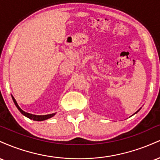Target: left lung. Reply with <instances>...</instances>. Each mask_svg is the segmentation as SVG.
Returning <instances> with one entry per match:
<instances>
[{"instance_id":"1","label":"left lung","mask_w":160,"mask_h":160,"mask_svg":"<svg viewBox=\"0 0 160 160\" xmlns=\"http://www.w3.org/2000/svg\"><path fill=\"white\" fill-rule=\"evenodd\" d=\"M140 109H141V108H140ZM140 109H139V110H138V111H137L136 112H135V113H134V114H135V113H138V112L139 111H140Z\"/></svg>"}]
</instances>
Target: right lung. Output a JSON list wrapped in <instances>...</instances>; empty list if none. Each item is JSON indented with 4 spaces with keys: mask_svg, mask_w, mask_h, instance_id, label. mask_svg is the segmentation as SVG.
<instances>
[{
    "mask_svg": "<svg viewBox=\"0 0 160 160\" xmlns=\"http://www.w3.org/2000/svg\"><path fill=\"white\" fill-rule=\"evenodd\" d=\"M12 100H13V102H14V104H15V105L16 106V108H17L18 110L21 112L22 114H23L25 117H28V118L31 119V120H35V121H43V120H47V119H49V118H51V117H54L55 114H56V113H51V114H47V115H34V114H32V113H27V112L22 111V110L20 108L19 106L18 105L17 102H16V99L14 98V97L12 96Z\"/></svg>",
    "mask_w": 160,
    "mask_h": 160,
    "instance_id": "right-lung-1",
    "label": "right lung"
}]
</instances>
